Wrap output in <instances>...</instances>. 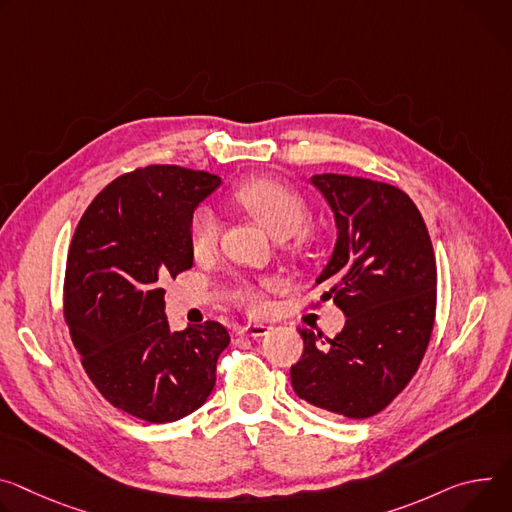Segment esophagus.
Returning a JSON list of instances; mask_svg holds the SVG:
<instances>
[{"mask_svg":"<svg viewBox=\"0 0 512 512\" xmlns=\"http://www.w3.org/2000/svg\"><path fill=\"white\" fill-rule=\"evenodd\" d=\"M267 333H269V327H265V324H243V327L237 329V335H249L253 339L265 337Z\"/></svg>","mask_w":512,"mask_h":512,"instance_id":"esophagus-1","label":"esophagus"}]
</instances>
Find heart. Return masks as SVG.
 Instances as JSON below:
<instances>
[{"mask_svg":"<svg viewBox=\"0 0 512 512\" xmlns=\"http://www.w3.org/2000/svg\"><path fill=\"white\" fill-rule=\"evenodd\" d=\"M235 202L243 206L253 218H257L275 239H288L308 222V206L304 198L288 185L273 179H251L235 190ZM220 237V220L216 212L208 206L196 208L190 222V245L196 257L210 255ZM239 300L249 310L263 308V296L259 288L243 286L239 290Z\"/></svg>","mask_w":512,"mask_h":512,"instance_id":"1","label":"heart"}]
</instances>
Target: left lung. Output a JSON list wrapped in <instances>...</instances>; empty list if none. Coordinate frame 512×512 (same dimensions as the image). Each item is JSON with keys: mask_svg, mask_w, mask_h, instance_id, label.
I'll return each mask as SVG.
<instances>
[{"mask_svg": "<svg viewBox=\"0 0 512 512\" xmlns=\"http://www.w3.org/2000/svg\"><path fill=\"white\" fill-rule=\"evenodd\" d=\"M333 210L337 243L318 275L322 300L347 316L335 339L300 329L304 353L290 369L294 392L333 414L367 418L412 380L427 351L437 306V265L425 220L390 183L314 175Z\"/></svg>", "mask_w": 512, "mask_h": 512, "instance_id": "left-lung-1", "label": "left lung"}]
</instances>
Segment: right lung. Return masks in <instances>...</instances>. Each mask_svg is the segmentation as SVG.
Listing matches in <instances>:
<instances>
[{
	"label": "right lung",
	"instance_id": "add662e5",
	"mask_svg": "<svg viewBox=\"0 0 512 512\" xmlns=\"http://www.w3.org/2000/svg\"><path fill=\"white\" fill-rule=\"evenodd\" d=\"M220 183L177 165L124 173L87 206L69 247L63 308L85 374L112 406L147 423L200 408L230 343L214 320L171 333L163 290L194 265L190 222Z\"/></svg>",
	"mask_w": 512,
	"mask_h": 512
}]
</instances>
